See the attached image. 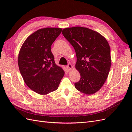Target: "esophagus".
<instances>
[{"instance_id":"34e87169","label":"esophagus","mask_w":132,"mask_h":132,"mask_svg":"<svg viewBox=\"0 0 132 132\" xmlns=\"http://www.w3.org/2000/svg\"><path fill=\"white\" fill-rule=\"evenodd\" d=\"M67 69H68V71H70V70H71V69H73V67L72 66V65H71L70 63H69V64H68V65H67Z\"/></svg>"}]
</instances>
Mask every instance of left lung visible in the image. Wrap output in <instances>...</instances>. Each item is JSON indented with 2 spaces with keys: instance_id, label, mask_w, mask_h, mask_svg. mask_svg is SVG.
Instances as JSON below:
<instances>
[{
  "instance_id": "8db88e82",
  "label": "left lung",
  "mask_w": 132,
  "mask_h": 132,
  "mask_svg": "<svg viewBox=\"0 0 132 132\" xmlns=\"http://www.w3.org/2000/svg\"><path fill=\"white\" fill-rule=\"evenodd\" d=\"M62 34L73 46L77 55L75 68L80 79L75 88L90 95L98 91L107 78L111 68V50L106 38L88 28L73 27L63 30Z\"/></svg>"
}]
</instances>
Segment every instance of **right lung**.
Returning a JSON list of instances; mask_svg holds the SVG:
<instances>
[{
    "mask_svg": "<svg viewBox=\"0 0 132 132\" xmlns=\"http://www.w3.org/2000/svg\"><path fill=\"white\" fill-rule=\"evenodd\" d=\"M62 31L47 27L35 32L26 39L20 51L18 65L26 84L41 95L56 90L64 74L54 62L51 46Z\"/></svg>",
    "mask_w": 132,
    "mask_h": 132,
    "instance_id": "add662e5",
    "label": "right lung"
}]
</instances>
